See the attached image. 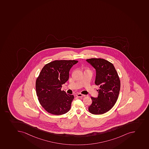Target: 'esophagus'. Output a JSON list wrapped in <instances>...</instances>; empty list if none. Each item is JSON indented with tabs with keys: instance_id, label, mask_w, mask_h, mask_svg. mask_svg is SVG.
I'll return each mask as SVG.
<instances>
[{
	"instance_id": "34e87169",
	"label": "esophagus",
	"mask_w": 149,
	"mask_h": 149,
	"mask_svg": "<svg viewBox=\"0 0 149 149\" xmlns=\"http://www.w3.org/2000/svg\"><path fill=\"white\" fill-rule=\"evenodd\" d=\"M76 96L77 97H85V95L81 94H80V93H78V94H77L76 95Z\"/></svg>"
}]
</instances>
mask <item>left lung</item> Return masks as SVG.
<instances>
[{
    "label": "left lung",
    "mask_w": 149,
    "mask_h": 149,
    "mask_svg": "<svg viewBox=\"0 0 149 149\" xmlns=\"http://www.w3.org/2000/svg\"><path fill=\"white\" fill-rule=\"evenodd\" d=\"M96 70L95 84L100 87L97 97H92V103L88 111L94 114H101L111 110L118 99L120 81L111 63L103 58L86 60Z\"/></svg>",
    "instance_id": "left-lung-1"
}]
</instances>
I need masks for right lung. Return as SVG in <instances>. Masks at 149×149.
<instances>
[{
  "label": "right lung",
  "mask_w": 149,
  "mask_h": 149,
  "mask_svg": "<svg viewBox=\"0 0 149 149\" xmlns=\"http://www.w3.org/2000/svg\"><path fill=\"white\" fill-rule=\"evenodd\" d=\"M74 60L54 61L46 64L36 81L38 100L42 107L54 115H61L71 109L73 95L61 91L62 85L69 79V71L78 63Z\"/></svg>",
  "instance_id": "right-lung-1"
}]
</instances>
